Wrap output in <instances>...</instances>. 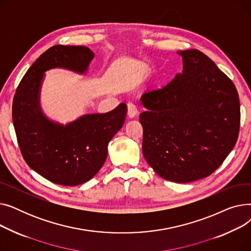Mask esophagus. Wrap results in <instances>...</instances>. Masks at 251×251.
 <instances>
[{
  "label": "esophagus",
  "mask_w": 251,
  "mask_h": 251,
  "mask_svg": "<svg viewBox=\"0 0 251 251\" xmlns=\"http://www.w3.org/2000/svg\"><path fill=\"white\" fill-rule=\"evenodd\" d=\"M137 112L138 111H137V108L135 107V104L131 103V102H129L127 104V116H128V118H130V119L134 118L136 116Z\"/></svg>",
  "instance_id": "1"
}]
</instances>
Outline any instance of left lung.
Masks as SVG:
<instances>
[{
	"mask_svg": "<svg viewBox=\"0 0 251 251\" xmlns=\"http://www.w3.org/2000/svg\"><path fill=\"white\" fill-rule=\"evenodd\" d=\"M183 71L141 96L142 152L162 178L188 183L209 176L235 147L240 102L231 79L199 50L178 51Z\"/></svg>",
	"mask_w": 251,
	"mask_h": 251,
	"instance_id": "left-lung-1",
	"label": "left lung"
}]
</instances>
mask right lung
<instances>
[{"label":"right lung","mask_w":251,"mask_h":251,"mask_svg":"<svg viewBox=\"0 0 251 251\" xmlns=\"http://www.w3.org/2000/svg\"><path fill=\"white\" fill-rule=\"evenodd\" d=\"M95 54L82 46L50 48L25 73L16 89L12 117L24 161L47 180L64 186L87 182L102 167L108 144L124 124L126 104L104 114H88L60 125L39 105L45 72L65 68L83 74Z\"/></svg>","instance_id":"right-lung-1"}]
</instances>
